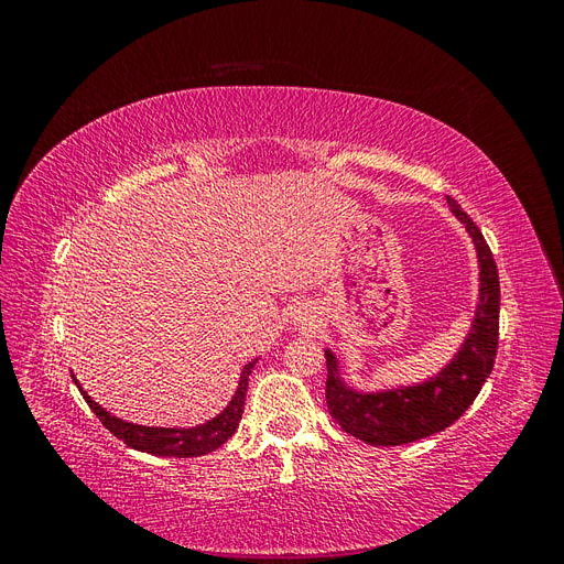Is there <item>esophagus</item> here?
Listing matches in <instances>:
<instances>
[{
    "label": "esophagus",
    "mask_w": 564,
    "mask_h": 564,
    "mask_svg": "<svg viewBox=\"0 0 564 564\" xmlns=\"http://www.w3.org/2000/svg\"><path fill=\"white\" fill-rule=\"evenodd\" d=\"M313 322H315V313L313 311H308V308H299L296 311V315H294V327H313Z\"/></svg>",
    "instance_id": "esophagus-1"
}]
</instances>
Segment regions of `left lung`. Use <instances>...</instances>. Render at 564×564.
<instances>
[{"label": "left lung", "mask_w": 564, "mask_h": 564, "mask_svg": "<svg viewBox=\"0 0 564 564\" xmlns=\"http://www.w3.org/2000/svg\"><path fill=\"white\" fill-rule=\"evenodd\" d=\"M449 212L466 228L477 259V301L468 334L452 360L414 383L365 390L346 379V365L332 348L327 357V409L348 435L377 447L416 442L449 425L466 412L482 390L499 344V272L482 232L447 197Z\"/></svg>", "instance_id": "obj_1"}]
</instances>
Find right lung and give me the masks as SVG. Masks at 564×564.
<instances>
[{
  "instance_id": "obj_1",
  "label": "right lung",
  "mask_w": 564,
  "mask_h": 564,
  "mask_svg": "<svg viewBox=\"0 0 564 564\" xmlns=\"http://www.w3.org/2000/svg\"><path fill=\"white\" fill-rule=\"evenodd\" d=\"M259 362V357L249 360L242 371H240V381H237V388L232 392L230 402L220 409V412L207 421L195 423V425H143V423H131L110 414L106 406H100L87 390L82 388L77 377L73 373V381L79 388V392L91 406V412L104 421L106 429L124 442V445L145 452V454H155V456H174V458H191V456H202L218 449L228 437L240 425L242 412H245V402H247V388H249V373L253 365Z\"/></svg>"
}]
</instances>
